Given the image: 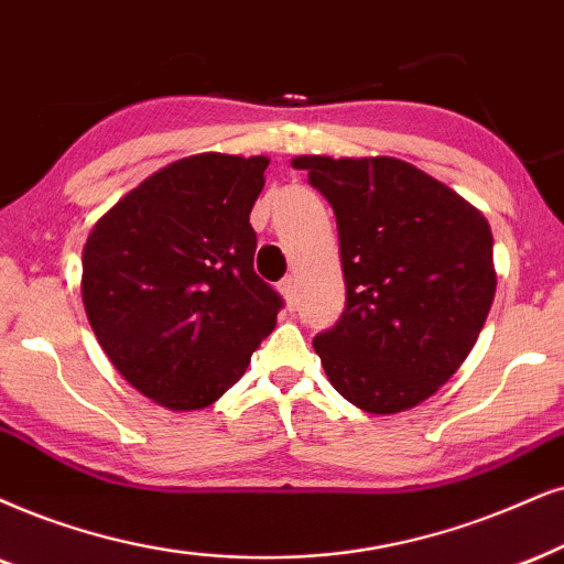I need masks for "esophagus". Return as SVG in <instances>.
I'll return each instance as SVG.
<instances>
[{"instance_id":"esophagus-1","label":"esophagus","mask_w":564,"mask_h":564,"mask_svg":"<svg viewBox=\"0 0 564 564\" xmlns=\"http://www.w3.org/2000/svg\"><path fill=\"white\" fill-rule=\"evenodd\" d=\"M278 289H281V294L286 296L289 304H294V294H296V281H294V278H291V275L283 278V281L278 283Z\"/></svg>"}]
</instances>
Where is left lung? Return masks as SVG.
I'll return each mask as SVG.
<instances>
[{"mask_svg":"<svg viewBox=\"0 0 564 564\" xmlns=\"http://www.w3.org/2000/svg\"><path fill=\"white\" fill-rule=\"evenodd\" d=\"M338 224L346 310L312 346L327 380L369 413L413 409L463 365L497 275L487 218L398 159L302 155Z\"/></svg>","mask_w":564,"mask_h":564,"instance_id":"obj_1","label":"left lung"}]
</instances>
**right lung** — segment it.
<instances>
[{"label":"right lung","mask_w":564,"mask_h":564,"mask_svg":"<svg viewBox=\"0 0 564 564\" xmlns=\"http://www.w3.org/2000/svg\"><path fill=\"white\" fill-rule=\"evenodd\" d=\"M268 159L203 153L155 171L93 226L83 304L127 382L174 411L245 375L283 299L254 273L249 213Z\"/></svg>","instance_id":"1"}]
</instances>
